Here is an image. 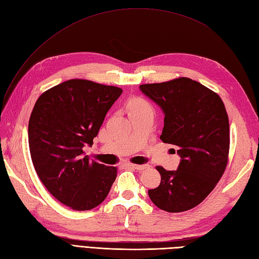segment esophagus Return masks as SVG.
I'll list each match as a JSON object with an SVG mask.
<instances>
[{"mask_svg":"<svg viewBox=\"0 0 259 259\" xmlns=\"http://www.w3.org/2000/svg\"><path fill=\"white\" fill-rule=\"evenodd\" d=\"M127 166L132 168V169H137V170H143L145 168H148V165L144 164V165H136V164H127Z\"/></svg>","mask_w":259,"mask_h":259,"instance_id":"1","label":"esophagus"}]
</instances>
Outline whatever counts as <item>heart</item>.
<instances>
[{
    "label": "heart",
    "instance_id": "obj_1",
    "mask_svg": "<svg viewBox=\"0 0 259 259\" xmlns=\"http://www.w3.org/2000/svg\"><path fill=\"white\" fill-rule=\"evenodd\" d=\"M131 109H147V110H150L152 111V108L149 103H147L145 101H143V99H135V101L131 102Z\"/></svg>",
    "mask_w": 259,
    "mask_h": 259
}]
</instances>
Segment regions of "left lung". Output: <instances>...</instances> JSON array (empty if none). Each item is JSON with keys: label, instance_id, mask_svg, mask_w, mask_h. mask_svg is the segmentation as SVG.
Instances as JSON below:
<instances>
[{"label": "left lung", "instance_id": "1", "mask_svg": "<svg viewBox=\"0 0 259 259\" xmlns=\"http://www.w3.org/2000/svg\"><path fill=\"white\" fill-rule=\"evenodd\" d=\"M140 91L163 110L160 138L175 145L181 156L176 170L156 167L161 184L148 191L149 197L167 212L193 209L213 190L227 167L230 125L224 104L217 93L188 77L143 84Z\"/></svg>", "mask_w": 259, "mask_h": 259}]
</instances>
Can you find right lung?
I'll list each match as a JSON object with an SVG mask.
<instances>
[{
  "label": "right lung",
  "mask_w": 259,
  "mask_h": 259,
  "mask_svg": "<svg viewBox=\"0 0 259 259\" xmlns=\"http://www.w3.org/2000/svg\"><path fill=\"white\" fill-rule=\"evenodd\" d=\"M116 86L69 79L37 99L28 123L32 164L45 187L73 210L101 204L117 177V168L84 156L107 111L121 95Z\"/></svg>",
  "instance_id": "right-lung-1"
}]
</instances>
